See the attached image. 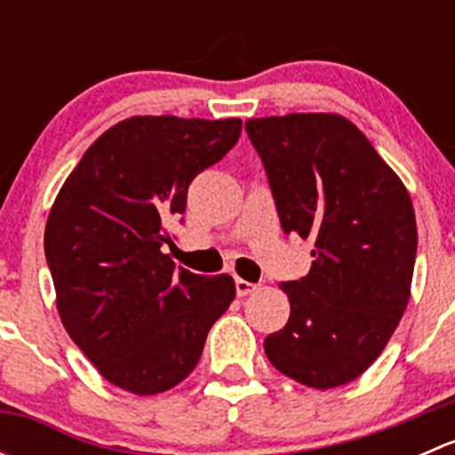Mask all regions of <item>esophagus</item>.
<instances>
[{
    "instance_id": "esophagus-1",
    "label": "esophagus",
    "mask_w": 455,
    "mask_h": 455,
    "mask_svg": "<svg viewBox=\"0 0 455 455\" xmlns=\"http://www.w3.org/2000/svg\"><path fill=\"white\" fill-rule=\"evenodd\" d=\"M255 283H251V282H246V279H242V277H237L235 279V291H237V297H246V295H251V292L255 291Z\"/></svg>"
}]
</instances>
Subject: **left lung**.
Here are the masks:
<instances>
[{
    "label": "left lung",
    "instance_id": "obj_1",
    "mask_svg": "<svg viewBox=\"0 0 455 455\" xmlns=\"http://www.w3.org/2000/svg\"><path fill=\"white\" fill-rule=\"evenodd\" d=\"M286 235L315 244L313 266L282 282L291 319L264 339L270 363L315 389L346 385L379 359L410 301L416 215L401 178L337 114L251 118Z\"/></svg>",
    "mask_w": 455,
    "mask_h": 455
}]
</instances>
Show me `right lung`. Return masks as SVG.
I'll use <instances>...</instances> for the list:
<instances>
[{
  "instance_id": "1",
  "label": "right lung",
  "mask_w": 455,
  "mask_h": 455,
  "mask_svg": "<svg viewBox=\"0 0 455 455\" xmlns=\"http://www.w3.org/2000/svg\"><path fill=\"white\" fill-rule=\"evenodd\" d=\"M240 132V118H127L85 151L54 200L44 246L59 315L116 387L149 396L185 380L235 299L233 277L176 268L163 246L191 180Z\"/></svg>"
}]
</instances>
